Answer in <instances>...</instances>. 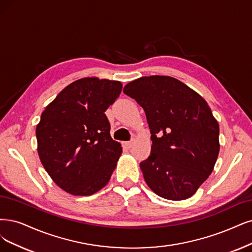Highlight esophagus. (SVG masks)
<instances>
[{"mask_svg":"<svg viewBox=\"0 0 252 252\" xmlns=\"http://www.w3.org/2000/svg\"><path fill=\"white\" fill-rule=\"evenodd\" d=\"M133 145H134V143L131 142V141H129V142H125V143H124V146H125L126 148H127V150H129V148H132Z\"/></svg>","mask_w":252,"mask_h":252,"instance_id":"esophagus-1","label":"esophagus"}]
</instances>
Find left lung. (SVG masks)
I'll return each mask as SVG.
<instances>
[{
  "label": "left lung",
  "mask_w": 252,
  "mask_h": 252,
  "mask_svg": "<svg viewBox=\"0 0 252 252\" xmlns=\"http://www.w3.org/2000/svg\"><path fill=\"white\" fill-rule=\"evenodd\" d=\"M124 92L145 112L153 141L140 163L144 180L157 195L184 200L212 173L219 155V125L197 92L168 76L142 77Z\"/></svg>",
  "instance_id": "1"
}]
</instances>
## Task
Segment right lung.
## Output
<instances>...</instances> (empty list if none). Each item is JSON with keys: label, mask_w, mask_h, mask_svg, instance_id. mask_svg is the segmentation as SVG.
Wrapping results in <instances>:
<instances>
[{"label": "right lung", "mask_w": 252, "mask_h": 252, "mask_svg": "<svg viewBox=\"0 0 252 252\" xmlns=\"http://www.w3.org/2000/svg\"><path fill=\"white\" fill-rule=\"evenodd\" d=\"M123 84L91 77L65 87L42 112L37 152L46 172L65 192L89 196L110 181L123 147L110 135L105 114Z\"/></svg>", "instance_id": "1"}]
</instances>
